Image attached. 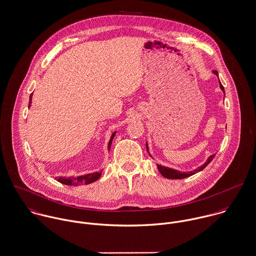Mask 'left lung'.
<instances>
[{"label": "left lung", "instance_id": "8db88e82", "mask_svg": "<svg viewBox=\"0 0 256 256\" xmlns=\"http://www.w3.org/2000/svg\"><path fill=\"white\" fill-rule=\"evenodd\" d=\"M212 73L218 78V71L214 70ZM218 83H220V90H222V91L224 92V87H222V85L220 79H218ZM146 150H148V152L150 154V156L152 158V154H150V148H148V142L146 144ZM214 154L208 156V159H206V161L204 162L203 165H201L200 167H198V168H196V169H194V170H192V171L181 172V171H179V170H176V169H174V168H170V167H167V166H163V165H161V164H156V166H157L158 171L160 172V174H161L163 177L167 178V179H183V178H187V177H189V176H192V175H194V174H196V173L202 171L204 167L214 159Z\"/></svg>", "mask_w": 256, "mask_h": 256}]
</instances>
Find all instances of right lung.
Masks as SVG:
<instances>
[{"mask_svg":"<svg viewBox=\"0 0 256 256\" xmlns=\"http://www.w3.org/2000/svg\"><path fill=\"white\" fill-rule=\"evenodd\" d=\"M32 93L30 96V102H28V108L32 106ZM114 132L108 144V150L110 152L112 144V140L116 136ZM102 175V171L100 172H93V173H89V174H85V175H81V176H77V177H57L56 180L62 184L65 185H69V186H79V185H87V184H91L95 181H97Z\"/></svg>","mask_w":256,"mask_h":256,"instance_id":"right-lung-1","label":"right lung"}]
</instances>
